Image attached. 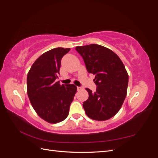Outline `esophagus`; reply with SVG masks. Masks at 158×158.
Returning <instances> with one entry per match:
<instances>
[{
    "mask_svg": "<svg viewBox=\"0 0 158 158\" xmlns=\"http://www.w3.org/2000/svg\"><path fill=\"white\" fill-rule=\"evenodd\" d=\"M83 88H82V87H80V86H77V89L78 90V91H80V90H81V89H82Z\"/></svg>",
    "mask_w": 158,
    "mask_h": 158,
    "instance_id": "1",
    "label": "esophagus"
}]
</instances>
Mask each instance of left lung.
Segmentation results:
<instances>
[{
    "label": "left lung",
    "instance_id": "8db88e82",
    "mask_svg": "<svg viewBox=\"0 0 158 158\" xmlns=\"http://www.w3.org/2000/svg\"><path fill=\"white\" fill-rule=\"evenodd\" d=\"M89 73L94 74L96 91L86 88L88 99L83 103L87 116L106 121L120 110L127 95L128 75L123 62L113 51L103 46L91 44L76 47Z\"/></svg>",
    "mask_w": 158,
    "mask_h": 158
}]
</instances>
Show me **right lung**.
I'll return each mask as SVG.
<instances>
[{
	"instance_id": "obj_1",
	"label": "right lung",
	"mask_w": 158,
	"mask_h": 158,
	"mask_svg": "<svg viewBox=\"0 0 158 158\" xmlns=\"http://www.w3.org/2000/svg\"><path fill=\"white\" fill-rule=\"evenodd\" d=\"M70 48L57 47L41 55L31 66L27 76V90L31 104L41 118L50 123L68 117L76 92L74 84L56 82L63 56Z\"/></svg>"
}]
</instances>
